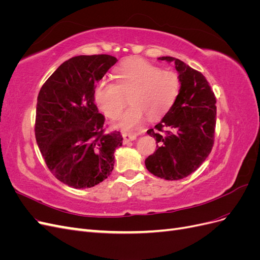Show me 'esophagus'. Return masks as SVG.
<instances>
[{
  "instance_id": "esophagus-1",
  "label": "esophagus",
  "mask_w": 260,
  "mask_h": 260,
  "mask_svg": "<svg viewBox=\"0 0 260 260\" xmlns=\"http://www.w3.org/2000/svg\"><path fill=\"white\" fill-rule=\"evenodd\" d=\"M138 135H136V133H127L124 132L122 135V138H123V143H128L130 142V141H135L137 139Z\"/></svg>"
}]
</instances>
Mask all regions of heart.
I'll list each match as a JSON object with an SVG mask.
<instances>
[{
  "label": "heart",
  "instance_id": "b5f03b06",
  "mask_svg": "<svg viewBox=\"0 0 260 260\" xmlns=\"http://www.w3.org/2000/svg\"><path fill=\"white\" fill-rule=\"evenodd\" d=\"M115 82L100 81L94 90V101L109 119H117L127 105L132 104L120 118L122 129H133L144 120L145 114L156 119L169 112L180 91V78L175 72L161 70L142 59L122 62L115 70Z\"/></svg>",
  "mask_w": 260,
  "mask_h": 260
}]
</instances>
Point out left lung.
I'll use <instances>...</instances> for the list:
<instances>
[{"instance_id":"1","label":"left lung","mask_w":260,"mask_h":260,"mask_svg":"<svg viewBox=\"0 0 260 260\" xmlns=\"http://www.w3.org/2000/svg\"><path fill=\"white\" fill-rule=\"evenodd\" d=\"M180 78L175 104L147 135L157 149L145 159L147 170L166 180H180L198 169L211 152L216 128V98L206 78L182 60L170 56Z\"/></svg>"}]
</instances>
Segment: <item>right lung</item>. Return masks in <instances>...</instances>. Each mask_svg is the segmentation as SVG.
<instances>
[{"label": "right lung", "instance_id": "right-lung-1", "mask_svg": "<svg viewBox=\"0 0 260 260\" xmlns=\"http://www.w3.org/2000/svg\"><path fill=\"white\" fill-rule=\"evenodd\" d=\"M117 62L111 55H79L55 70L39 92L35 133L53 176L75 188L99 184L112 174L120 132L104 133L94 104L96 83Z\"/></svg>", "mask_w": 260, "mask_h": 260}]
</instances>
